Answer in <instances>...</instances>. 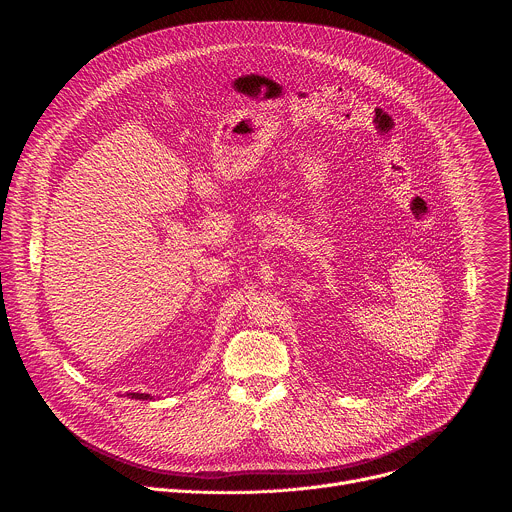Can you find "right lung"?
<instances>
[{
  "label": "right lung",
  "instance_id": "right-lung-1",
  "mask_svg": "<svg viewBox=\"0 0 512 512\" xmlns=\"http://www.w3.org/2000/svg\"><path fill=\"white\" fill-rule=\"evenodd\" d=\"M127 397H131V399H141V401L150 399V395H148V393H127Z\"/></svg>",
  "mask_w": 512,
  "mask_h": 512
}]
</instances>
